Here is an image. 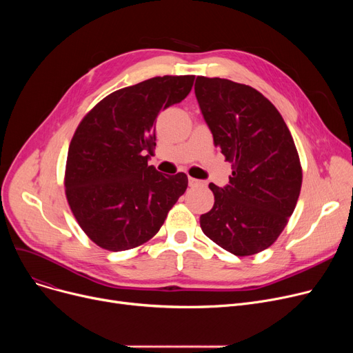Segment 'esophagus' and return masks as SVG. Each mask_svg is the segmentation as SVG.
<instances>
[{"instance_id":"34e87169","label":"esophagus","mask_w":353,"mask_h":353,"mask_svg":"<svg viewBox=\"0 0 353 353\" xmlns=\"http://www.w3.org/2000/svg\"><path fill=\"white\" fill-rule=\"evenodd\" d=\"M189 186H190V188H206V181L190 177V179H189Z\"/></svg>"}]
</instances>
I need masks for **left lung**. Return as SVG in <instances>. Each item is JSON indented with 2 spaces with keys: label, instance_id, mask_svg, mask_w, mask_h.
<instances>
[{
  "label": "left lung",
  "instance_id": "8db88e82",
  "mask_svg": "<svg viewBox=\"0 0 353 353\" xmlns=\"http://www.w3.org/2000/svg\"><path fill=\"white\" fill-rule=\"evenodd\" d=\"M194 92L233 170L225 188L209 184L214 205L200 216V228L236 256L256 254L274 243L298 203V150L279 111L250 85L197 77Z\"/></svg>",
  "mask_w": 353,
  "mask_h": 353
}]
</instances>
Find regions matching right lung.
<instances>
[{
	"instance_id": "1",
	"label": "right lung",
	"mask_w": 353,
	"mask_h": 353,
	"mask_svg": "<svg viewBox=\"0 0 353 353\" xmlns=\"http://www.w3.org/2000/svg\"><path fill=\"white\" fill-rule=\"evenodd\" d=\"M194 76H164L111 92L81 120L68 147L65 196L97 246L121 252L150 240L188 189V176L148 165L161 110L188 97Z\"/></svg>"
}]
</instances>
